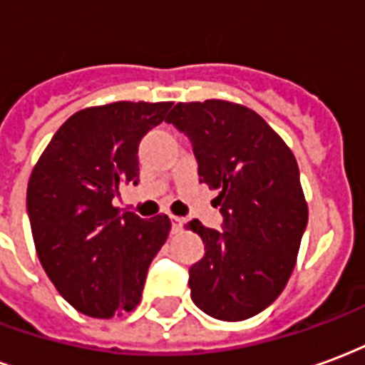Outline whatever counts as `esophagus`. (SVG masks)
<instances>
[{
	"label": "esophagus",
	"mask_w": 365,
	"mask_h": 365,
	"mask_svg": "<svg viewBox=\"0 0 365 365\" xmlns=\"http://www.w3.org/2000/svg\"><path fill=\"white\" fill-rule=\"evenodd\" d=\"M172 229H174V232H180V230L183 229L182 217H175V215H172Z\"/></svg>",
	"instance_id": "34e87169"
}]
</instances>
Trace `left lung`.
<instances>
[{
	"instance_id": "left-lung-1",
	"label": "left lung",
	"mask_w": 365,
	"mask_h": 365,
	"mask_svg": "<svg viewBox=\"0 0 365 365\" xmlns=\"http://www.w3.org/2000/svg\"><path fill=\"white\" fill-rule=\"evenodd\" d=\"M190 136L199 180L219 191L225 230L187 222L205 256L190 268L193 303L219 321H245L279 297L309 219L297 160L250 107L225 99L178 103L168 115Z\"/></svg>"
}]
</instances>
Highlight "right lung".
<instances>
[{"instance_id":"add662e5","label":"right lung","mask_w":365,"mask_h":365,"mask_svg":"<svg viewBox=\"0 0 365 365\" xmlns=\"http://www.w3.org/2000/svg\"><path fill=\"white\" fill-rule=\"evenodd\" d=\"M170 107H86L56 130L31 172L27 211L36 256L60 295L88 317L133 311L170 235L166 215L144 221L113 205L123 183H138V143Z\"/></svg>"}]
</instances>
